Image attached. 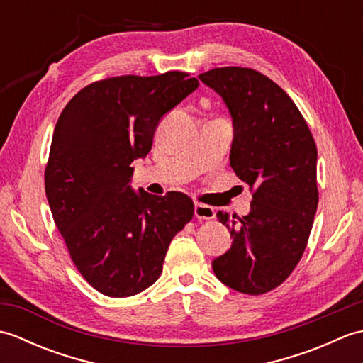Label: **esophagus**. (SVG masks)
<instances>
[{
	"label": "esophagus",
	"instance_id": "1",
	"mask_svg": "<svg viewBox=\"0 0 363 363\" xmlns=\"http://www.w3.org/2000/svg\"><path fill=\"white\" fill-rule=\"evenodd\" d=\"M195 217L198 220H212V218H215V209L207 204L196 203L195 204Z\"/></svg>",
	"mask_w": 363,
	"mask_h": 363
}]
</instances>
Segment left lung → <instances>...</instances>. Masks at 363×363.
I'll list each match as a JSON object with an SVG mask.
<instances>
[{
	"label": "left lung",
	"mask_w": 363,
	"mask_h": 363,
	"mask_svg": "<svg viewBox=\"0 0 363 363\" xmlns=\"http://www.w3.org/2000/svg\"><path fill=\"white\" fill-rule=\"evenodd\" d=\"M225 99L234 123L230 167L252 191L246 217L218 212L230 250L212 262L215 276L245 295H264L287 279L309 240L318 206L317 145L293 99L252 68L199 74Z\"/></svg>",
	"instance_id": "obj_1"
}]
</instances>
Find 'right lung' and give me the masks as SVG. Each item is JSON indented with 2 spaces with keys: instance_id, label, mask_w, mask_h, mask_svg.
<instances>
[{
  "instance_id": "add662e5",
  "label": "right lung",
  "mask_w": 363,
  "mask_h": 363,
  "mask_svg": "<svg viewBox=\"0 0 363 363\" xmlns=\"http://www.w3.org/2000/svg\"><path fill=\"white\" fill-rule=\"evenodd\" d=\"M189 76L95 81L54 128L46 198L74 267L106 296H133L156 282L169 242L194 218V201L181 191L154 196L129 186L130 164L151 151L160 118L199 86Z\"/></svg>"
}]
</instances>
